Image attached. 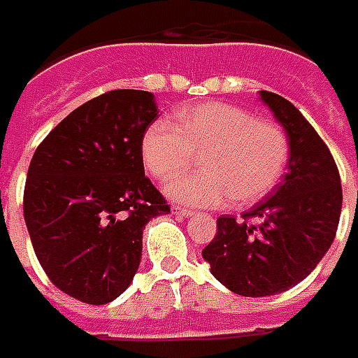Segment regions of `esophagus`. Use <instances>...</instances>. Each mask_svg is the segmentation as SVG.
Here are the masks:
<instances>
[{"instance_id": "1", "label": "esophagus", "mask_w": 358, "mask_h": 358, "mask_svg": "<svg viewBox=\"0 0 358 358\" xmlns=\"http://www.w3.org/2000/svg\"><path fill=\"white\" fill-rule=\"evenodd\" d=\"M173 214L175 215H181V217H189V215H192V214H194V212H192V210H189V208L173 206Z\"/></svg>"}]
</instances>
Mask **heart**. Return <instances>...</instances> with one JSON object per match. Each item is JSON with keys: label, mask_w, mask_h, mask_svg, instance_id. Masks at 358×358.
<instances>
[{"label": "heart", "mask_w": 358, "mask_h": 358, "mask_svg": "<svg viewBox=\"0 0 358 358\" xmlns=\"http://www.w3.org/2000/svg\"><path fill=\"white\" fill-rule=\"evenodd\" d=\"M141 154L148 173L167 179L191 166L199 171L166 183V194L189 206L252 204L280 183L289 144L280 127L250 111L210 102L179 111L177 127L156 121L143 134Z\"/></svg>", "instance_id": "obj_1"}]
</instances>
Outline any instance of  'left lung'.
I'll return each instance as SVG.
<instances>
[{"label": "left lung", "instance_id": "obj_1", "mask_svg": "<svg viewBox=\"0 0 358 358\" xmlns=\"http://www.w3.org/2000/svg\"><path fill=\"white\" fill-rule=\"evenodd\" d=\"M287 134V173L243 214L217 217V233L202 250L210 272L243 296H270L303 281L336 237L341 179L328 146L293 103L260 92Z\"/></svg>", "mask_w": 358, "mask_h": 358}]
</instances>
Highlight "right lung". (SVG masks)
<instances>
[{"label":"right lung","instance_id":"1","mask_svg":"<svg viewBox=\"0 0 358 358\" xmlns=\"http://www.w3.org/2000/svg\"><path fill=\"white\" fill-rule=\"evenodd\" d=\"M158 113L152 92L111 90L71 111L32 156L24 222L40 266L73 299H117L141 264L144 227L169 212L141 154Z\"/></svg>","mask_w":358,"mask_h":358}]
</instances>
